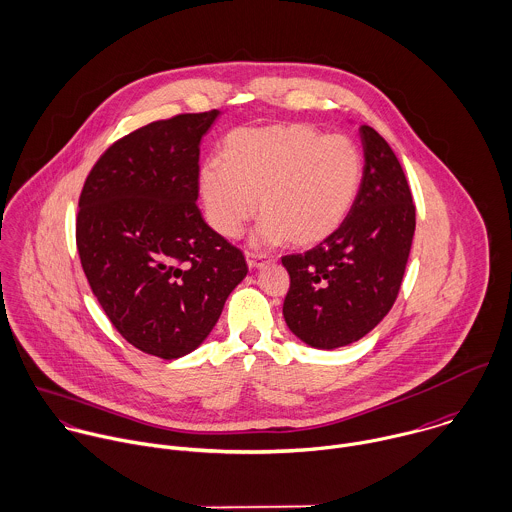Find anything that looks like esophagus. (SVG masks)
<instances>
[{"mask_svg":"<svg viewBox=\"0 0 512 512\" xmlns=\"http://www.w3.org/2000/svg\"><path fill=\"white\" fill-rule=\"evenodd\" d=\"M246 262L250 268L258 270L270 262H274V256H268V254H254V252H246Z\"/></svg>","mask_w":512,"mask_h":512,"instance_id":"obj_1","label":"esophagus"}]
</instances>
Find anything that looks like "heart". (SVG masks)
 Masks as SVG:
<instances>
[{
	"instance_id": "heart-1",
	"label": "heart",
	"mask_w": 512,
	"mask_h": 512,
	"mask_svg": "<svg viewBox=\"0 0 512 512\" xmlns=\"http://www.w3.org/2000/svg\"><path fill=\"white\" fill-rule=\"evenodd\" d=\"M220 165L200 171L210 226L224 238H238L260 208L258 240L300 248L340 228L363 176L353 141L302 123L232 131L222 143Z\"/></svg>"
}]
</instances>
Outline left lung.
Returning a JSON list of instances; mask_svg holds the SVG:
<instances>
[{
    "label": "left lung",
    "mask_w": 512,
    "mask_h": 512,
    "mask_svg": "<svg viewBox=\"0 0 512 512\" xmlns=\"http://www.w3.org/2000/svg\"><path fill=\"white\" fill-rule=\"evenodd\" d=\"M359 137L365 165L347 218L316 248L282 258L290 274L284 320L318 349L361 340L387 316L415 234V204L395 153L367 125Z\"/></svg>",
    "instance_id": "1"
}]
</instances>
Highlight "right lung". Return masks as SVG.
I'll list each match as a JSON object with an SVG mask.
<instances>
[{
  "label": "right lung",
  "mask_w": 512,
  "mask_h": 512,
  "mask_svg": "<svg viewBox=\"0 0 512 512\" xmlns=\"http://www.w3.org/2000/svg\"><path fill=\"white\" fill-rule=\"evenodd\" d=\"M220 111L149 123L113 143L89 172L77 250L115 330L163 359L194 351L244 280V254L202 218L200 141Z\"/></svg>",
  "instance_id": "1"
}]
</instances>
